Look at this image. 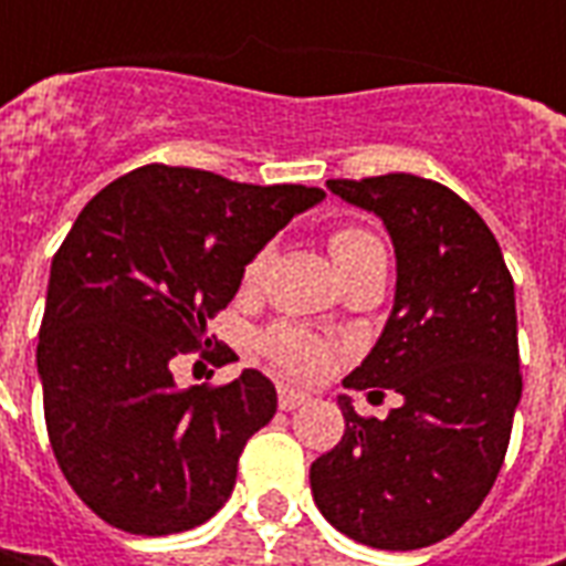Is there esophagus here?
Listing matches in <instances>:
<instances>
[{"label": "esophagus", "mask_w": 566, "mask_h": 566, "mask_svg": "<svg viewBox=\"0 0 566 566\" xmlns=\"http://www.w3.org/2000/svg\"><path fill=\"white\" fill-rule=\"evenodd\" d=\"M280 409H286V412H293V409H298L302 402L308 400V394H302V390H293V387H280Z\"/></svg>", "instance_id": "34e87169"}]
</instances>
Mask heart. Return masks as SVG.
Wrapping results in <instances>:
<instances>
[{
	"label": "heart",
	"instance_id": "heart-1",
	"mask_svg": "<svg viewBox=\"0 0 566 566\" xmlns=\"http://www.w3.org/2000/svg\"><path fill=\"white\" fill-rule=\"evenodd\" d=\"M375 254H384V245H380L368 229H334V235H331V258H334V264H337V271L343 276L356 271L359 264H365ZM264 271H268V251H258L249 264H245V273H242L245 286H258ZM261 353L283 375H293V378H317L334 361V349L324 339H317L315 334H308L302 327H293V324H276L271 331H264L261 334Z\"/></svg>",
	"mask_w": 566,
	"mask_h": 566
}]
</instances>
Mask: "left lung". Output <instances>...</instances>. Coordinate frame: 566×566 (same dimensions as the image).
<instances>
[{
    "mask_svg": "<svg viewBox=\"0 0 566 566\" xmlns=\"http://www.w3.org/2000/svg\"><path fill=\"white\" fill-rule=\"evenodd\" d=\"M343 201L384 220L397 295L375 349L346 387L400 394L387 419L339 397L346 431L312 463L331 526L380 552L453 535L494 485L523 394L513 276L497 239L441 182L409 172L331 179Z\"/></svg>",
    "mask_w": 566,
    "mask_h": 566,
    "instance_id": "1",
    "label": "left lung"
}]
</instances>
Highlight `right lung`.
<instances>
[{
	"instance_id": "obj_1",
	"label": "right lung",
	"mask_w": 566,
	"mask_h": 566,
	"mask_svg": "<svg viewBox=\"0 0 566 566\" xmlns=\"http://www.w3.org/2000/svg\"><path fill=\"white\" fill-rule=\"evenodd\" d=\"M321 198L147 164L77 213L53 258L36 371L55 463L109 526L186 533L227 504L276 390L254 368L179 390L169 361L201 349L245 264Z\"/></svg>"
}]
</instances>
